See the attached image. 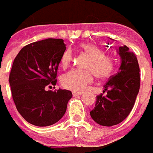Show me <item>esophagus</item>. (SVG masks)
<instances>
[{
  "label": "esophagus",
  "instance_id": "1",
  "mask_svg": "<svg viewBox=\"0 0 153 153\" xmlns=\"http://www.w3.org/2000/svg\"><path fill=\"white\" fill-rule=\"evenodd\" d=\"M82 92H77V91H73V96L74 97H77V96H80L82 95Z\"/></svg>",
  "mask_w": 153,
  "mask_h": 153
}]
</instances>
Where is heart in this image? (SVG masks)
I'll list each match as a JSON object with an SVG mask.
<instances>
[{
  "instance_id": "heart-1",
  "label": "heart",
  "mask_w": 153,
  "mask_h": 153,
  "mask_svg": "<svg viewBox=\"0 0 153 153\" xmlns=\"http://www.w3.org/2000/svg\"><path fill=\"white\" fill-rule=\"evenodd\" d=\"M79 49L82 53L88 56L85 64L86 71L73 70L64 74L62 78V84L64 88L74 91H83L90 84L95 75L99 79L108 77L115 67V58L110 54H105L104 50L93 44H81ZM73 60V52L67 48L63 53L60 65L63 69L70 66Z\"/></svg>"
}]
</instances>
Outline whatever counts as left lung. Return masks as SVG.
<instances>
[{
    "label": "left lung",
    "mask_w": 153,
    "mask_h": 153,
    "mask_svg": "<svg viewBox=\"0 0 153 153\" xmlns=\"http://www.w3.org/2000/svg\"><path fill=\"white\" fill-rule=\"evenodd\" d=\"M117 53L122 61L119 71L109 77L104 86L106 96L98 95L95 108L90 112L91 118L104 126L117 125L127 117L140 90V66L137 57L126 45L119 47Z\"/></svg>",
    "instance_id": "left-lung-1"
}]
</instances>
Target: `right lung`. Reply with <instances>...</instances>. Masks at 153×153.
Listing matches in <instances>:
<instances>
[{"mask_svg":"<svg viewBox=\"0 0 153 153\" xmlns=\"http://www.w3.org/2000/svg\"><path fill=\"white\" fill-rule=\"evenodd\" d=\"M66 49L62 39H46L26 45L13 61L9 78L13 102L27 122L37 126L57 123L67 108L72 92L56 85L61 57Z\"/></svg>","mask_w":153,"mask_h":153,"instance_id":"1","label":"right lung"}]
</instances>
